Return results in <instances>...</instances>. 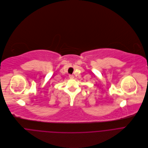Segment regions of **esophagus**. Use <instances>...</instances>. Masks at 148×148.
Listing matches in <instances>:
<instances>
[{
  "label": "esophagus",
  "mask_w": 148,
  "mask_h": 148,
  "mask_svg": "<svg viewBox=\"0 0 148 148\" xmlns=\"http://www.w3.org/2000/svg\"><path fill=\"white\" fill-rule=\"evenodd\" d=\"M74 77L73 75H71V74L69 75V78H73Z\"/></svg>",
  "instance_id": "34e87169"
}]
</instances>
